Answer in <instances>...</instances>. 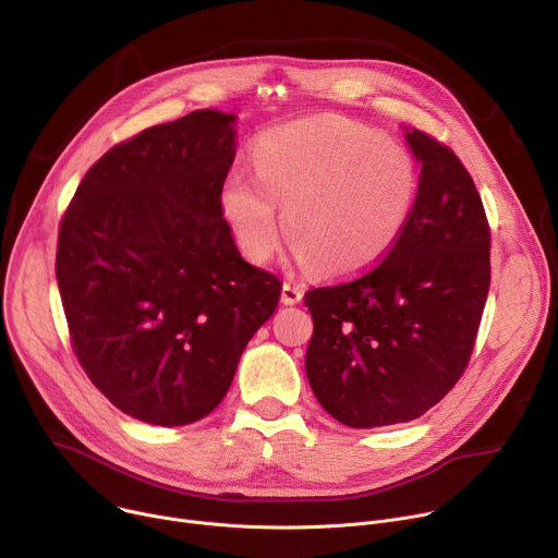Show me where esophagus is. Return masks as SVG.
<instances>
[{
  "label": "esophagus",
  "instance_id": "esophagus-1",
  "mask_svg": "<svg viewBox=\"0 0 558 558\" xmlns=\"http://www.w3.org/2000/svg\"><path fill=\"white\" fill-rule=\"evenodd\" d=\"M302 300V287L295 282H284L282 284V302L284 305H295V302Z\"/></svg>",
  "mask_w": 558,
  "mask_h": 558
}]
</instances>
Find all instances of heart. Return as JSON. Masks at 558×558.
Wrapping results in <instances>:
<instances>
[{"instance_id": "heart-1", "label": "heart", "mask_w": 558, "mask_h": 558, "mask_svg": "<svg viewBox=\"0 0 558 558\" xmlns=\"http://www.w3.org/2000/svg\"><path fill=\"white\" fill-rule=\"evenodd\" d=\"M418 167L402 144L340 118L298 120L267 131L256 169L235 167L220 205L240 248L267 263L287 235L302 260L329 276L376 265L408 227Z\"/></svg>"}]
</instances>
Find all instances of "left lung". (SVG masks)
Instances as JSON below:
<instances>
[{"mask_svg": "<svg viewBox=\"0 0 558 558\" xmlns=\"http://www.w3.org/2000/svg\"><path fill=\"white\" fill-rule=\"evenodd\" d=\"M408 142L421 178L398 242L365 274L305 293L307 378L349 427L432 410L468 369L489 291V222L470 171L425 131Z\"/></svg>", "mask_w": 558, "mask_h": 558, "instance_id": "8db88e82", "label": "left lung"}]
</instances>
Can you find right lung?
Returning <instances> with one entry per match:
<instances>
[{
  "mask_svg": "<svg viewBox=\"0 0 558 558\" xmlns=\"http://www.w3.org/2000/svg\"><path fill=\"white\" fill-rule=\"evenodd\" d=\"M233 116L193 111L109 148L62 216L56 276L75 359L118 410L189 425L225 398L280 280L242 260L220 189Z\"/></svg>",
  "mask_w": 558,
  "mask_h": 558,
  "instance_id": "1",
  "label": "right lung"
}]
</instances>
